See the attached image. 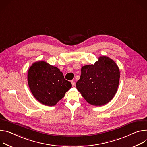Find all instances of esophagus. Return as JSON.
Segmentation results:
<instances>
[{
    "instance_id": "obj_1",
    "label": "esophagus",
    "mask_w": 147,
    "mask_h": 147,
    "mask_svg": "<svg viewBox=\"0 0 147 147\" xmlns=\"http://www.w3.org/2000/svg\"><path fill=\"white\" fill-rule=\"evenodd\" d=\"M71 84H72V86H74L75 85V82H74V80H71Z\"/></svg>"
}]
</instances>
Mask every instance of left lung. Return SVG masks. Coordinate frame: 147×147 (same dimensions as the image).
<instances>
[{
    "label": "left lung",
    "instance_id": "obj_1",
    "mask_svg": "<svg viewBox=\"0 0 147 147\" xmlns=\"http://www.w3.org/2000/svg\"><path fill=\"white\" fill-rule=\"evenodd\" d=\"M119 80L120 71L117 64L109 57L103 56L94 64L82 67L76 86L89 104L100 106L113 98Z\"/></svg>",
    "mask_w": 147,
    "mask_h": 147
}]
</instances>
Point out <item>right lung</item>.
<instances>
[{
	"mask_svg": "<svg viewBox=\"0 0 147 147\" xmlns=\"http://www.w3.org/2000/svg\"><path fill=\"white\" fill-rule=\"evenodd\" d=\"M28 84L35 98L41 103L55 105L72 87L69 81L55 67L44 61L34 63L28 72Z\"/></svg>",
	"mask_w": 147,
	"mask_h": 147,
	"instance_id": "add662e5",
	"label": "right lung"
}]
</instances>
